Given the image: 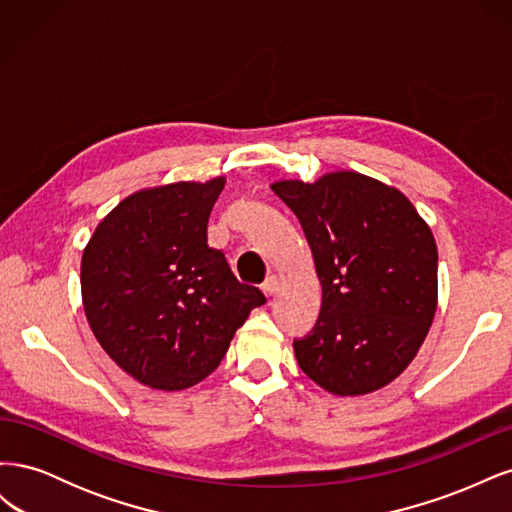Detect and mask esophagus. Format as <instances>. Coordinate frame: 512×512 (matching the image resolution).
Wrapping results in <instances>:
<instances>
[{"mask_svg": "<svg viewBox=\"0 0 512 512\" xmlns=\"http://www.w3.org/2000/svg\"><path fill=\"white\" fill-rule=\"evenodd\" d=\"M280 290V277L277 275H269L267 280H265V284H262V292L267 294V297H273V294Z\"/></svg>", "mask_w": 512, "mask_h": 512, "instance_id": "obj_1", "label": "esophagus"}]
</instances>
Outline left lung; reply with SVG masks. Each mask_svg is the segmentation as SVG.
Segmentation results:
<instances>
[{
  "label": "left lung",
  "mask_w": 512,
  "mask_h": 512,
  "mask_svg": "<svg viewBox=\"0 0 512 512\" xmlns=\"http://www.w3.org/2000/svg\"><path fill=\"white\" fill-rule=\"evenodd\" d=\"M271 190L297 215L322 307L314 333L294 342L307 378L339 397L391 384L423 346L438 307V247L404 192L354 170Z\"/></svg>",
  "instance_id": "left-lung-1"
}]
</instances>
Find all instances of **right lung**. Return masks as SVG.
<instances>
[{
  "label": "right lung",
  "mask_w": 512,
  "mask_h": 512,
  "mask_svg": "<svg viewBox=\"0 0 512 512\" xmlns=\"http://www.w3.org/2000/svg\"><path fill=\"white\" fill-rule=\"evenodd\" d=\"M226 177L138 190L100 220L81 260V297L98 344L136 382L183 391L220 365L267 299L207 243Z\"/></svg>",
  "instance_id": "obj_1"
}]
</instances>
